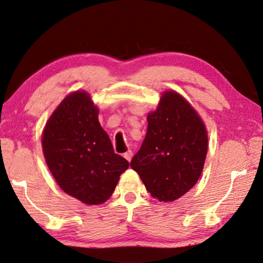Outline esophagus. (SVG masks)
<instances>
[{
  "label": "esophagus",
  "instance_id": "obj_1",
  "mask_svg": "<svg viewBox=\"0 0 263 263\" xmlns=\"http://www.w3.org/2000/svg\"><path fill=\"white\" fill-rule=\"evenodd\" d=\"M123 157H125L128 161H130L132 160V157H133V152L130 150H128L127 152L123 153Z\"/></svg>",
  "mask_w": 263,
  "mask_h": 263
}]
</instances>
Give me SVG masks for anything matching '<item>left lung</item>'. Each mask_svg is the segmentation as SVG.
Returning <instances> with one entry per match:
<instances>
[{"label": "left lung", "instance_id": "obj_1", "mask_svg": "<svg viewBox=\"0 0 263 263\" xmlns=\"http://www.w3.org/2000/svg\"><path fill=\"white\" fill-rule=\"evenodd\" d=\"M207 147L201 118L184 97L168 90L147 115L146 135L130 166L153 198L174 201L199 180Z\"/></svg>", "mask_w": 263, "mask_h": 263}]
</instances>
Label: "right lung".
<instances>
[{
    "label": "right lung",
    "instance_id": "right-lung-1",
    "mask_svg": "<svg viewBox=\"0 0 263 263\" xmlns=\"http://www.w3.org/2000/svg\"><path fill=\"white\" fill-rule=\"evenodd\" d=\"M42 148L61 189L87 205L105 202L129 167L115 153L97 106L83 90L70 93L53 111L43 129Z\"/></svg>",
    "mask_w": 263,
    "mask_h": 263
}]
</instances>
